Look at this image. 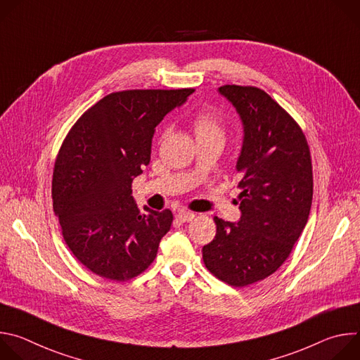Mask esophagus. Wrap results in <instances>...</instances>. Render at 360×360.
<instances>
[{"instance_id":"34e87169","label":"esophagus","mask_w":360,"mask_h":360,"mask_svg":"<svg viewBox=\"0 0 360 360\" xmlns=\"http://www.w3.org/2000/svg\"><path fill=\"white\" fill-rule=\"evenodd\" d=\"M176 217H178V219H179L181 222H184V224H185V222H191V221L195 219V214H193V212H189V211H185V210L178 211Z\"/></svg>"}]
</instances>
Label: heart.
<instances>
[{"instance_id":"heart-1","label":"heart","mask_w":360,"mask_h":360,"mask_svg":"<svg viewBox=\"0 0 360 360\" xmlns=\"http://www.w3.org/2000/svg\"><path fill=\"white\" fill-rule=\"evenodd\" d=\"M193 131L196 139H224V125L219 115L214 111L199 112L193 121ZM165 135V132H164Z\"/></svg>"}]
</instances>
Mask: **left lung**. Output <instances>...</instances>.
<instances>
[{
  "instance_id": "1",
  "label": "left lung",
  "mask_w": 360,
  "mask_h": 360,
  "mask_svg": "<svg viewBox=\"0 0 360 360\" xmlns=\"http://www.w3.org/2000/svg\"><path fill=\"white\" fill-rule=\"evenodd\" d=\"M218 92L243 128L236 161L240 218L215 217L217 235L202 258L218 279L242 288L276 272L299 239L312 205V161L299 125L265 91L224 85Z\"/></svg>"
}]
</instances>
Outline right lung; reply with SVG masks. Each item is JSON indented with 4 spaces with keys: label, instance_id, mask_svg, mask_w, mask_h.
<instances>
[{
    "label": "right lung",
    "instance_id": "right-lung-1",
    "mask_svg": "<svg viewBox=\"0 0 360 360\" xmlns=\"http://www.w3.org/2000/svg\"><path fill=\"white\" fill-rule=\"evenodd\" d=\"M193 92L132 89L98 101L72 127L56 161L53 205L65 243L95 275L128 281L155 259L172 212L141 214L131 184L150 161L157 125Z\"/></svg>",
    "mask_w": 360,
    "mask_h": 360
}]
</instances>
